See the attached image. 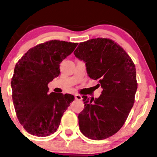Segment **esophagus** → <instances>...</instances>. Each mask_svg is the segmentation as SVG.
Returning <instances> with one entry per match:
<instances>
[{"label": "esophagus", "instance_id": "obj_1", "mask_svg": "<svg viewBox=\"0 0 157 157\" xmlns=\"http://www.w3.org/2000/svg\"><path fill=\"white\" fill-rule=\"evenodd\" d=\"M82 97L80 94H75V100H82Z\"/></svg>", "mask_w": 157, "mask_h": 157}]
</instances>
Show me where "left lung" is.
<instances>
[{
    "label": "left lung",
    "instance_id": "8db88e82",
    "mask_svg": "<svg viewBox=\"0 0 157 157\" xmlns=\"http://www.w3.org/2000/svg\"><path fill=\"white\" fill-rule=\"evenodd\" d=\"M74 54L86 63L89 77L98 80L103 89L98 98L82 96L80 130L91 140H105L121 128L134 105L137 89L135 65L125 50L109 38L80 43Z\"/></svg>",
    "mask_w": 157,
    "mask_h": 157
}]
</instances>
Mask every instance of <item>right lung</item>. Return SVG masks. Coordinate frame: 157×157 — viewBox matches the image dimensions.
<instances>
[{"label":"right lung","mask_w":157,"mask_h":157,"mask_svg":"<svg viewBox=\"0 0 157 157\" xmlns=\"http://www.w3.org/2000/svg\"><path fill=\"white\" fill-rule=\"evenodd\" d=\"M77 43L47 41L31 48L15 65L11 81L12 100L20 123L30 134L55 133L75 97L48 94V82L60 75V63L72 53Z\"/></svg>","instance_id":"obj_1"}]
</instances>
